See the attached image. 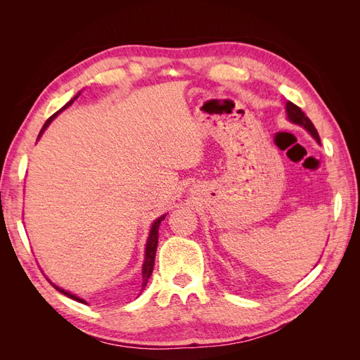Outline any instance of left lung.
Wrapping results in <instances>:
<instances>
[{"instance_id":"8db88e82","label":"left lung","mask_w":360,"mask_h":360,"mask_svg":"<svg viewBox=\"0 0 360 360\" xmlns=\"http://www.w3.org/2000/svg\"><path fill=\"white\" fill-rule=\"evenodd\" d=\"M285 111H287V118L290 120L291 123H294V124H299V126H302V127H304L308 130V132L311 134V136L317 141V143L320 144V136H319V132H317V129L314 127V124H312V122L311 120L304 115V112L300 110L299 106H296L294 105L292 102H287V105H285Z\"/></svg>"}]
</instances>
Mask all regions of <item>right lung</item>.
Instances as JSON below:
<instances>
[{
    "instance_id": "1",
    "label": "right lung",
    "mask_w": 360,
    "mask_h": 360,
    "mask_svg": "<svg viewBox=\"0 0 360 360\" xmlns=\"http://www.w3.org/2000/svg\"><path fill=\"white\" fill-rule=\"evenodd\" d=\"M79 94H81V91L76 94L73 99H70L66 105H64L60 111H57L56 114L53 115H51L48 120H46V123L43 124V127H41V130H40V134H39V136H37V139H40V136L43 135V132H45V130L48 129V126L52 123V120L56 118L61 111H64L66 110V108H69L76 99H78L79 97ZM165 216L167 214H162L160 217H158V219L153 222V225H151V228H150V234H148V238H147V245H146V257H144V264H143V285H141V290H139V292L143 291L144 288H146V285H147V282H148V279H150V276H151V274H153V267H155V257H156V249H158V236H159V225H160V222L165 219ZM49 281V279H48ZM51 282V281H49ZM52 284V282H51ZM53 285V288H57L60 292H63L64 296H68V297H70V299H73V300H76V302H81V303H85L86 304V302L84 300V299H81V297H78L76 296V294H72L70 291H68V290H63L61 287H58V285H56V284H52ZM139 296V294H138Z\"/></svg>"
}]
</instances>
